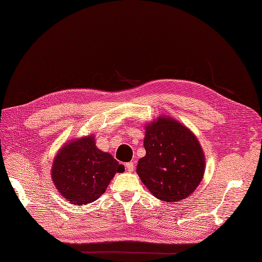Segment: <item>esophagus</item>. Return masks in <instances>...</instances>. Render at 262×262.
Masks as SVG:
<instances>
[{"label": "esophagus", "instance_id": "1", "mask_svg": "<svg viewBox=\"0 0 262 262\" xmlns=\"http://www.w3.org/2000/svg\"><path fill=\"white\" fill-rule=\"evenodd\" d=\"M126 169H127L128 172H133V171H134V169H135L134 162H128V163H126Z\"/></svg>", "mask_w": 262, "mask_h": 262}]
</instances>
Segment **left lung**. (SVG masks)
Returning a JSON list of instances; mask_svg holds the SVG:
<instances>
[{
    "mask_svg": "<svg viewBox=\"0 0 262 262\" xmlns=\"http://www.w3.org/2000/svg\"><path fill=\"white\" fill-rule=\"evenodd\" d=\"M144 147L136 172L154 197L180 202L196 190L205 173V154L196 135L170 116L145 125Z\"/></svg>",
    "mask_w": 262,
    "mask_h": 262,
    "instance_id": "obj_1",
    "label": "left lung"
}]
</instances>
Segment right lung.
<instances>
[{"label":"right lung","instance_id":"right-lung-1","mask_svg":"<svg viewBox=\"0 0 262 262\" xmlns=\"http://www.w3.org/2000/svg\"><path fill=\"white\" fill-rule=\"evenodd\" d=\"M125 171L113 155L96 146L94 135L75 138L54 158L52 180L60 196L73 205H86L105 191L116 173Z\"/></svg>","mask_w":262,"mask_h":262}]
</instances>
